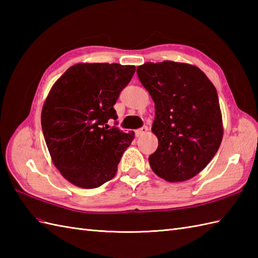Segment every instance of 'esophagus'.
I'll return each mask as SVG.
<instances>
[{"label": "esophagus", "instance_id": "obj_1", "mask_svg": "<svg viewBox=\"0 0 258 258\" xmlns=\"http://www.w3.org/2000/svg\"><path fill=\"white\" fill-rule=\"evenodd\" d=\"M147 131H149V127H147V126H143V127H142V128H139L138 131H136V136H138V138H140V136L146 134Z\"/></svg>", "mask_w": 258, "mask_h": 258}]
</instances>
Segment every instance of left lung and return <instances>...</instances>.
Listing matches in <instances>:
<instances>
[{
    "mask_svg": "<svg viewBox=\"0 0 258 258\" xmlns=\"http://www.w3.org/2000/svg\"><path fill=\"white\" fill-rule=\"evenodd\" d=\"M136 73L155 103L152 132L158 147L149 157L153 172L171 183L196 176L212 161L223 139L215 86L201 69L188 63L147 62Z\"/></svg>",
    "mask_w": 258,
    "mask_h": 258,
    "instance_id": "8db88e82",
    "label": "left lung"
}]
</instances>
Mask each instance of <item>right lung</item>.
Listing matches in <instances>:
<instances>
[{
	"instance_id": "right-lung-1",
	"label": "right lung",
	"mask_w": 258,
	"mask_h": 258,
	"mask_svg": "<svg viewBox=\"0 0 258 258\" xmlns=\"http://www.w3.org/2000/svg\"><path fill=\"white\" fill-rule=\"evenodd\" d=\"M134 65L78 63L53 84L43 104L41 124L52 162L62 176L81 188L112 179L135 133L109 128L116 119L119 92Z\"/></svg>"
}]
</instances>
